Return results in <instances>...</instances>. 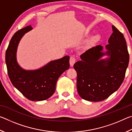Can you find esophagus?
Masks as SVG:
<instances>
[{"instance_id": "1", "label": "esophagus", "mask_w": 132, "mask_h": 132, "mask_svg": "<svg viewBox=\"0 0 132 132\" xmlns=\"http://www.w3.org/2000/svg\"><path fill=\"white\" fill-rule=\"evenodd\" d=\"M69 62H70V64L71 66H73V64L75 63L76 62V58L74 56H71L70 57V60H69Z\"/></svg>"}]
</instances>
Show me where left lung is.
Segmentation results:
<instances>
[{"mask_svg":"<svg viewBox=\"0 0 132 132\" xmlns=\"http://www.w3.org/2000/svg\"><path fill=\"white\" fill-rule=\"evenodd\" d=\"M113 33L106 45L107 52H102L98 45L80 56L81 60L76 62L77 88L82 99L101 101L108 98L121 86L129 62L128 46L123 35L112 26ZM107 54L110 57L100 60Z\"/></svg>","mask_w":132,"mask_h":132,"instance_id":"1","label":"left lung"}]
</instances>
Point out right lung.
<instances>
[{
  "label": "right lung",
  "instance_id": "right-lung-1",
  "mask_svg": "<svg viewBox=\"0 0 132 132\" xmlns=\"http://www.w3.org/2000/svg\"><path fill=\"white\" fill-rule=\"evenodd\" d=\"M31 26L22 28L12 37L6 52V63L11 82L24 97L31 101H43L55 93L58 78L69 68V56L51 61L38 70H26L19 65L17 49L24 34L31 30Z\"/></svg>",
  "mask_w": 132,
  "mask_h": 132
}]
</instances>
